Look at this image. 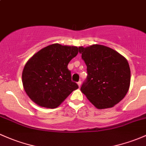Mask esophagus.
Listing matches in <instances>:
<instances>
[{"mask_svg":"<svg viewBox=\"0 0 146 146\" xmlns=\"http://www.w3.org/2000/svg\"><path fill=\"white\" fill-rule=\"evenodd\" d=\"M77 84H78V86H79L80 87V86H81V81H79V82L77 83Z\"/></svg>","mask_w":146,"mask_h":146,"instance_id":"esophagus-1","label":"esophagus"}]
</instances>
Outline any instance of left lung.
Listing matches in <instances>:
<instances>
[{"label": "left lung", "mask_w": 146, "mask_h": 146, "mask_svg": "<svg viewBox=\"0 0 146 146\" xmlns=\"http://www.w3.org/2000/svg\"><path fill=\"white\" fill-rule=\"evenodd\" d=\"M88 76L81 90L99 109L113 107L127 93L131 72L127 60L115 50L100 44L79 47Z\"/></svg>", "instance_id": "left-lung-1"}]
</instances>
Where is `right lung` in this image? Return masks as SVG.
Masks as SVG:
<instances>
[{"label": "right lung", "instance_id": "obj_1", "mask_svg": "<svg viewBox=\"0 0 146 146\" xmlns=\"http://www.w3.org/2000/svg\"><path fill=\"white\" fill-rule=\"evenodd\" d=\"M78 52L76 46L54 44L39 51L26 62L23 86L34 102L42 107L56 108L79 88L72 81L67 68Z\"/></svg>", "mask_w": 146, "mask_h": 146}]
</instances>
